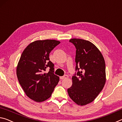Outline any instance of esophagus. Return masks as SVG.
<instances>
[{
    "mask_svg": "<svg viewBox=\"0 0 122 122\" xmlns=\"http://www.w3.org/2000/svg\"><path fill=\"white\" fill-rule=\"evenodd\" d=\"M68 77H69L68 75H65L64 76L60 77V78H61V79H66V78H68Z\"/></svg>",
    "mask_w": 122,
    "mask_h": 122,
    "instance_id": "34e87169",
    "label": "esophagus"
}]
</instances>
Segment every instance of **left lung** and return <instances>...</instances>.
<instances>
[{
	"instance_id": "left-lung-1",
	"label": "left lung",
	"mask_w": 122,
	"mask_h": 122,
	"mask_svg": "<svg viewBox=\"0 0 122 122\" xmlns=\"http://www.w3.org/2000/svg\"><path fill=\"white\" fill-rule=\"evenodd\" d=\"M76 49V72L72 85L67 89L70 97L78 105L92 102L104 86L105 63L102 55L90 41L73 38L69 41Z\"/></svg>"
}]
</instances>
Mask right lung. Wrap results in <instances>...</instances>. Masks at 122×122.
<instances>
[{
  "mask_svg": "<svg viewBox=\"0 0 122 122\" xmlns=\"http://www.w3.org/2000/svg\"><path fill=\"white\" fill-rule=\"evenodd\" d=\"M56 40L37 41L26 47L17 67L20 85L28 97L41 102L51 97L59 77L54 74V64L50 61L49 54L60 44ZM47 68L49 71L44 72Z\"/></svg>",
  "mask_w": 122,
  "mask_h": 122,
  "instance_id": "obj_1",
  "label": "right lung"
}]
</instances>
